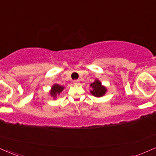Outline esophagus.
<instances>
[{
    "label": "esophagus",
    "instance_id": "esophagus-1",
    "mask_svg": "<svg viewBox=\"0 0 156 156\" xmlns=\"http://www.w3.org/2000/svg\"><path fill=\"white\" fill-rule=\"evenodd\" d=\"M73 83H74V84H76V85H78L80 83V81H79V80H75L74 81H73Z\"/></svg>",
    "mask_w": 156,
    "mask_h": 156
}]
</instances>
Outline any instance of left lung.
<instances>
[{
  "instance_id": "left-lung-1",
  "label": "left lung",
  "mask_w": 156,
  "mask_h": 156,
  "mask_svg": "<svg viewBox=\"0 0 156 156\" xmlns=\"http://www.w3.org/2000/svg\"><path fill=\"white\" fill-rule=\"evenodd\" d=\"M90 86L91 87V92L93 96L96 97H101L104 96L107 92V89L105 86H102L101 82L99 80H95L94 82L90 84Z\"/></svg>"
}]
</instances>
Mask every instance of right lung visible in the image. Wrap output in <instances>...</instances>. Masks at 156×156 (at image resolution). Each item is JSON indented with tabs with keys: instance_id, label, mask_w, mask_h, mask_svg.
<instances>
[{
	"instance_id": "right-lung-1",
	"label": "right lung",
	"mask_w": 156,
	"mask_h": 156,
	"mask_svg": "<svg viewBox=\"0 0 156 156\" xmlns=\"http://www.w3.org/2000/svg\"><path fill=\"white\" fill-rule=\"evenodd\" d=\"M65 89L64 86H62L59 85V84H54L53 86L51 87V89L50 91V94L51 96L53 97L54 99L57 97V95H59L60 93L63 91V89Z\"/></svg>"
}]
</instances>
